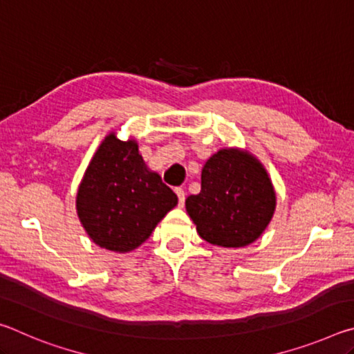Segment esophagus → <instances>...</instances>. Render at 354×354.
Masks as SVG:
<instances>
[{
    "instance_id": "esophagus-1",
    "label": "esophagus",
    "mask_w": 354,
    "mask_h": 354,
    "mask_svg": "<svg viewBox=\"0 0 354 354\" xmlns=\"http://www.w3.org/2000/svg\"><path fill=\"white\" fill-rule=\"evenodd\" d=\"M175 192H176V195H178V203H179V206H184V201H185V192H184L181 187H176V189H175Z\"/></svg>"
}]
</instances>
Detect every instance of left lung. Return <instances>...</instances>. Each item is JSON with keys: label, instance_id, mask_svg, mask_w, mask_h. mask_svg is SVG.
Segmentation results:
<instances>
[{"label": "left lung", "instance_id": "1", "mask_svg": "<svg viewBox=\"0 0 354 354\" xmlns=\"http://www.w3.org/2000/svg\"><path fill=\"white\" fill-rule=\"evenodd\" d=\"M277 194L267 170L253 154L223 148L201 170V192L185 200L201 239L225 248H241L259 239L270 223Z\"/></svg>", "mask_w": 354, "mask_h": 354}]
</instances>
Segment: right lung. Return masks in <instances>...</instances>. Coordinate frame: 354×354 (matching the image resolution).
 <instances>
[{
  "instance_id": "right-lung-1",
  "label": "right lung",
  "mask_w": 354,
  "mask_h": 354,
  "mask_svg": "<svg viewBox=\"0 0 354 354\" xmlns=\"http://www.w3.org/2000/svg\"><path fill=\"white\" fill-rule=\"evenodd\" d=\"M178 196L139 154L134 139L111 133L88 164L76 195L84 230L98 247L128 253L151 236Z\"/></svg>"
}]
</instances>
